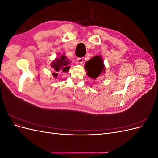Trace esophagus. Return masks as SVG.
<instances>
[{"label":"esophagus","mask_w":158,"mask_h":158,"mask_svg":"<svg viewBox=\"0 0 158 158\" xmlns=\"http://www.w3.org/2000/svg\"><path fill=\"white\" fill-rule=\"evenodd\" d=\"M77 60H78V63L82 64L83 63V61H84V59L83 58H78Z\"/></svg>","instance_id":"1"}]
</instances>
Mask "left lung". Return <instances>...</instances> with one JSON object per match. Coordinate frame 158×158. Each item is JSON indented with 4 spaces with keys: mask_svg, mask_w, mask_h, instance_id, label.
Masks as SVG:
<instances>
[{
    "mask_svg": "<svg viewBox=\"0 0 158 158\" xmlns=\"http://www.w3.org/2000/svg\"><path fill=\"white\" fill-rule=\"evenodd\" d=\"M85 69L87 71V75L89 77L95 79L102 73L105 74V65L100 56H95L87 61L85 64Z\"/></svg>",
    "mask_w": 158,
    "mask_h": 158,
    "instance_id": "left-lung-1",
    "label": "left lung"
}]
</instances>
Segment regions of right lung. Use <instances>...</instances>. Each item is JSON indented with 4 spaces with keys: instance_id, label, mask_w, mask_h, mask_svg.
Returning a JSON list of instances; mask_svg holds the SVG:
<instances>
[{
    "instance_id": "obj_1",
    "label": "right lung",
    "mask_w": 158,
    "mask_h": 158,
    "mask_svg": "<svg viewBox=\"0 0 158 158\" xmlns=\"http://www.w3.org/2000/svg\"><path fill=\"white\" fill-rule=\"evenodd\" d=\"M69 64H70L69 59H67L66 56L63 55L60 58H56L52 62L51 68H52L55 72H59L61 70L64 73H67L70 69V66H68ZM53 76L55 78H56V76H58V74L53 73Z\"/></svg>"
}]
</instances>
